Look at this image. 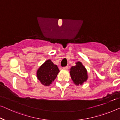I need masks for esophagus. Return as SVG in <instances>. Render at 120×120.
I'll use <instances>...</instances> for the list:
<instances>
[{
    "instance_id": "obj_1",
    "label": "esophagus",
    "mask_w": 120,
    "mask_h": 120,
    "mask_svg": "<svg viewBox=\"0 0 120 120\" xmlns=\"http://www.w3.org/2000/svg\"><path fill=\"white\" fill-rule=\"evenodd\" d=\"M68 69V66H66L64 67V69H65V70H67Z\"/></svg>"
}]
</instances>
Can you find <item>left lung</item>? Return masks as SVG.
I'll list each match as a JSON object with an SVG mask.
<instances>
[{"instance_id":"left-lung-1","label":"left lung","mask_w":120,"mask_h":120,"mask_svg":"<svg viewBox=\"0 0 120 120\" xmlns=\"http://www.w3.org/2000/svg\"><path fill=\"white\" fill-rule=\"evenodd\" d=\"M75 66H73L71 68L70 73L71 78L75 84L82 85L87 79V73L85 67L81 62H78Z\"/></svg>"}]
</instances>
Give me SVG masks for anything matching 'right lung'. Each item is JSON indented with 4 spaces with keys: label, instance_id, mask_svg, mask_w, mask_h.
Segmentation results:
<instances>
[{
    "label": "right lung",
    "instance_id": "right-lung-1",
    "mask_svg": "<svg viewBox=\"0 0 120 120\" xmlns=\"http://www.w3.org/2000/svg\"><path fill=\"white\" fill-rule=\"evenodd\" d=\"M59 72L58 66L53 64L50 60H48L40 66L37 71V78L42 85L49 86L56 78Z\"/></svg>",
    "mask_w": 120,
    "mask_h": 120
}]
</instances>
